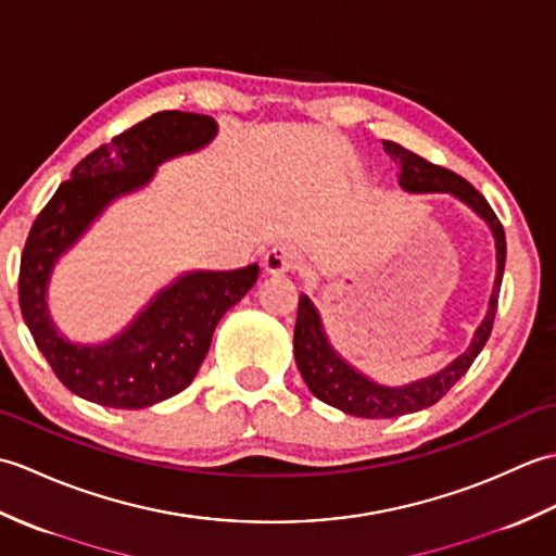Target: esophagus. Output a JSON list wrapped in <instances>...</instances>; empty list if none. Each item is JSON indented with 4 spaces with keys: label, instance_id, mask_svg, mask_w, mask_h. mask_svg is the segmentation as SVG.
<instances>
[{
    "label": "esophagus",
    "instance_id": "obj_1",
    "mask_svg": "<svg viewBox=\"0 0 556 556\" xmlns=\"http://www.w3.org/2000/svg\"><path fill=\"white\" fill-rule=\"evenodd\" d=\"M303 265V255L293 245L279 243L271 248L265 255V269L269 275H285V271H293Z\"/></svg>",
    "mask_w": 556,
    "mask_h": 556
}]
</instances>
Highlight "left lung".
I'll return each instance as SVG.
<instances>
[{"label": "left lung", "mask_w": 556, "mask_h": 556, "mask_svg": "<svg viewBox=\"0 0 556 556\" xmlns=\"http://www.w3.org/2000/svg\"><path fill=\"white\" fill-rule=\"evenodd\" d=\"M384 152L392 157L399 167V184L413 193H452L464 200V203L476 210L478 215L490 224L494 233V243H497V279H494V291L490 299L488 317L478 327L473 337V344L466 353L432 377H425L420 382H413L408 387H382L370 382L368 377H363L341 361L334 349L329 346V341L323 332L320 315H317L315 305L308 296L299 299V317L296 329H293V356H296V365L303 375L305 384L311 392L325 401V404L334 406L339 410L349 413V416L358 418H399L406 413H416L437 404L448 389H452L460 377L468 372L470 365L478 358L482 346L488 344L494 315H497V299L506 263V236L500 217L494 215V210L480 191H476L473 184H468L464 176L456 172L432 164L425 157L416 155V152L406 150L404 146L394 143V140H384Z\"/></svg>", "instance_id": "8db88e82"}]
</instances>
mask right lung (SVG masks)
Returning <instances> with one entry per match:
<instances>
[{"label": "right lung", "mask_w": 556, "mask_h": 556, "mask_svg": "<svg viewBox=\"0 0 556 556\" xmlns=\"http://www.w3.org/2000/svg\"><path fill=\"white\" fill-rule=\"evenodd\" d=\"M215 131V119L205 114H152L83 157L35 217L21 255V313L59 382L80 399L110 408H146L184 392L207 356L222 315L255 285L257 265L193 271L164 289L124 334L102 346L68 344L47 315L50 269L102 207L146 186L160 162L203 148Z\"/></svg>", "instance_id": "right-lung-1"}]
</instances>
